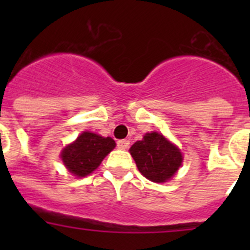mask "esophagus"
<instances>
[{
    "instance_id": "esophagus-1",
    "label": "esophagus",
    "mask_w": 250,
    "mask_h": 250,
    "mask_svg": "<svg viewBox=\"0 0 250 250\" xmlns=\"http://www.w3.org/2000/svg\"><path fill=\"white\" fill-rule=\"evenodd\" d=\"M117 147L120 150H127L129 147V141L128 140H118L117 141Z\"/></svg>"
}]
</instances>
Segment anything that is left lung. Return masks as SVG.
<instances>
[{"instance_id": "left-lung-1", "label": "left lung", "mask_w": 250, "mask_h": 250, "mask_svg": "<svg viewBox=\"0 0 250 250\" xmlns=\"http://www.w3.org/2000/svg\"><path fill=\"white\" fill-rule=\"evenodd\" d=\"M139 172L153 183H166L183 163L179 147L157 132L146 133L129 148Z\"/></svg>"}]
</instances>
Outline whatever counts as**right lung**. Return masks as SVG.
<instances>
[{"label":"right lung","instance_id":"1","mask_svg":"<svg viewBox=\"0 0 250 250\" xmlns=\"http://www.w3.org/2000/svg\"><path fill=\"white\" fill-rule=\"evenodd\" d=\"M115 146L112 138L83 132L74 143L62 148L60 157L70 173L82 178L94 172Z\"/></svg>","mask_w":250,"mask_h":250}]
</instances>
